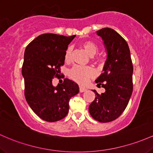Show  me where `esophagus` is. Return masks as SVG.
<instances>
[{"mask_svg": "<svg viewBox=\"0 0 153 153\" xmlns=\"http://www.w3.org/2000/svg\"><path fill=\"white\" fill-rule=\"evenodd\" d=\"M86 90H87V89H86L85 87H82V86H80V87H79L80 92H85Z\"/></svg>", "mask_w": 153, "mask_h": 153, "instance_id": "obj_1", "label": "esophagus"}]
</instances>
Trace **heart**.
Here are the masks:
<instances>
[{
    "instance_id": "b5f03b06",
    "label": "heart",
    "mask_w": 153,
    "mask_h": 153,
    "mask_svg": "<svg viewBox=\"0 0 153 153\" xmlns=\"http://www.w3.org/2000/svg\"><path fill=\"white\" fill-rule=\"evenodd\" d=\"M82 47L85 50L87 54L90 55V56H94L98 50L97 45L92 41L90 40L84 42L82 43ZM71 48H68L66 54H65L66 61H69L71 60ZM94 76H95V71L90 67H82L80 66H75L70 71V76L75 81L81 84L87 83L90 80V79L92 78Z\"/></svg>"
}]
</instances>
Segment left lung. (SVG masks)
<instances>
[{
    "mask_svg": "<svg viewBox=\"0 0 153 153\" xmlns=\"http://www.w3.org/2000/svg\"><path fill=\"white\" fill-rule=\"evenodd\" d=\"M97 35L103 40L107 59L95 82L105 92L100 95L93 90L95 98L89 112L96 121L107 123L119 117L127 106L133 91V65L127 42L118 32L103 28L97 31Z\"/></svg>",
    "mask_w": 153,
    "mask_h": 153,
    "instance_id": "1",
    "label": "left lung"
}]
</instances>
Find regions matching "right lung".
<instances>
[{"instance_id": "1", "label": "right lung", "mask_w": 153, "mask_h": 153, "mask_svg": "<svg viewBox=\"0 0 153 153\" xmlns=\"http://www.w3.org/2000/svg\"><path fill=\"white\" fill-rule=\"evenodd\" d=\"M74 37L42 34L25 49L22 69L25 98L35 114L44 121L55 122L66 117L70 99L79 92L78 85L69 79H64L56 87L52 84L53 79L59 76L68 45Z\"/></svg>"}]
</instances>
